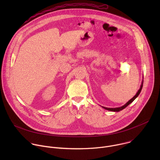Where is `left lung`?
Here are the masks:
<instances>
[{
  "instance_id": "1",
  "label": "left lung",
  "mask_w": 160,
  "mask_h": 160,
  "mask_svg": "<svg viewBox=\"0 0 160 160\" xmlns=\"http://www.w3.org/2000/svg\"><path fill=\"white\" fill-rule=\"evenodd\" d=\"M143 80H142V83H141V87H140V88H139V90L138 91V92H137V94L130 99V100H129L125 104H124L123 106H121V107H118V108H106V107H104V106H102V108H103L104 109H107V110H108V111H115V112H118V111H121V110H122V109H123L124 108H125L127 106H128L130 103H132L137 98H138V96L139 95V94L141 93V90H142V86H143Z\"/></svg>"
}]
</instances>
